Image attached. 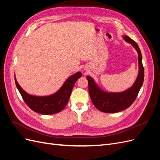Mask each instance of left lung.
<instances>
[{
    "instance_id": "obj_1",
    "label": "left lung",
    "mask_w": 160,
    "mask_h": 160,
    "mask_svg": "<svg viewBox=\"0 0 160 160\" xmlns=\"http://www.w3.org/2000/svg\"><path fill=\"white\" fill-rule=\"evenodd\" d=\"M124 41L130 43L138 55L139 71L136 80L129 88L122 92H108L103 90L90 76H87L89 84V93L92 103L98 110L105 113H117L132 105L136 99L143 83L144 69L142 56L138 44L127 35H123Z\"/></svg>"
}]
</instances>
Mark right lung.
Returning <instances> with one entry per match:
<instances>
[{
	"mask_svg": "<svg viewBox=\"0 0 160 160\" xmlns=\"http://www.w3.org/2000/svg\"><path fill=\"white\" fill-rule=\"evenodd\" d=\"M82 76L81 72H77L64 82L61 88L55 93L46 96H37L28 94L19 85L14 75L17 88L24 101L32 111L42 115L57 113L63 109L68 103L72 88L77 80Z\"/></svg>",
	"mask_w": 160,
	"mask_h": 160,
	"instance_id": "right-lung-1",
	"label": "right lung"
}]
</instances>
